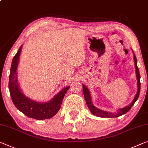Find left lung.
I'll return each mask as SVG.
<instances>
[{
	"label": "left lung",
	"mask_w": 148,
	"mask_h": 148,
	"mask_svg": "<svg viewBox=\"0 0 148 148\" xmlns=\"http://www.w3.org/2000/svg\"><path fill=\"white\" fill-rule=\"evenodd\" d=\"M134 53V51H133ZM134 62H135V68H136V77H137V84H138V92L136 95L134 97V100L132 101V102L130 104L127 106L123 108L119 109L118 112L116 114H112L110 113V112H105L103 111V110H101L100 109L97 108L96 107L94 106L93 103L92 102V99H91V96H90V91L88 90V88L84 84H82L83 86V93L84 96V98L86 102V104L88 106V108L90 109V112H92V114L94 116H96L98 117H102V118H117V117H119L120 116L123 115V114H126L127 112L129 111L131 109V108L133 106L134 103L136 102V100L138 99L139 95H140V72H139L138 67L137 66V58H136V55L134 54Z\"/></svg>",
	"instance_id": "left-lung-1"
}]
</instances>
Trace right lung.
<instances>
[{"label":"right lung","instance_id":"right-lung-1","mask_svg":"<svg viewBox=\"0 0 148 148\" xmlns=\"http://www.w3.org/2000/svg\"><path fill=\"white\" fill-rule=\"evenodd\" d=\"M21 50L22 46L13 58L10 67L8 88L12 102L18 110L29 118L38 120L51 118L60 110L64 97L70 86L64 88L52 99L45 103L37 102L26 97L22 92L17 80V68Z\"/></svg>","mask_w":148,"mask_h":148}]
</instances>
